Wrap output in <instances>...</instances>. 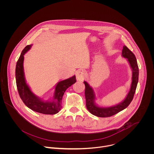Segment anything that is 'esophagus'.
Listing matches in <instances>:
<instances>
[{"mask_svg": "<svg viewBox=\"0 0 154 154\" xmlns=\"http://www.w3.org/2000/svg\"><path fill=\"white\" fill-rule=\"evenodd\" d=\"M76 79L77 81L79 82H83L86 77V72L83 69H80V70H78L76 72Z\"/></svg>", "mask_w": 154, "mask_h": 154, "instance_id": "34e87169", "label": "esophagus"}]
</instances>
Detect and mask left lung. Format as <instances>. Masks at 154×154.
<instances>
[{
    "label": "left lung",
    "instance_id": "8db88e82",
    "mask_svg": "<svg viewBox=\"0 0 154 154\" xmlns=\"http://www.w3.org/2000/svg\"><path fill=\"white\" fill-rule=\"evenodd\" d=\"M122 56L127 59L132 69V82L131 88L126 98L122 102L112 107H103L98 106L95 103L96 97L93 89L88 82L85 81L84 82L85 85V98L87 109L91 114L96 116L107 118L115 115L126 109L133 99L139 80V66L135 55L125 45L123 47Z\"/></svg>",
    "mask_w": 154,
    "mask_h": 154
}]
</instances>
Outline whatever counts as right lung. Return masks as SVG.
Returning a JSON list of instances; mask_svg holds the SVG:
<instances>
[{
  "instance_id": "1",
  "label": "right lung",
  "mask_w": 154,
  "mask_h": 154,
  "mask_svg": "<svg viewBox=\"0 0 154 154\" xmlns=\"http://www.w3.org/2000/svg\"><path fill=\"white\" fill-rule=\"evenodd\" d=\"M32 45H27L22 51L17 62L15 79L19 95L24 104L31 110L45 115H55L62 108V100L65 91L76 82L75 75L60 81L56 86L53 100L48 101L42 100L30 90L26 82L23 61L24 54L30 50Z\"/></svg>"
}]
</instances>
